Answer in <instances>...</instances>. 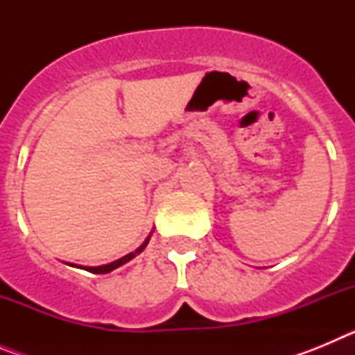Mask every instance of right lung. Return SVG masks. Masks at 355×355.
<instances>
[{"label": "right lung", "mask_w": 355, "mask_h": 355, "mask_svg": "<svg viewBox=\"0 0 355 355\" xmlns=\"http://www.w3.org/2000/svg\"><path fill=\"white\" fill-rule=\"evenodd\" d=\"M149 238H150V236H147V240L144 241V243L139 247V249L135 250V252L126 254L124 258L117 259V261H114V263H108V265H103V266H85V270L92 272V274H108V272L115 270V268H119V266H121V265H124V263H128V261H130V259H133L135 256H137V254L142 252V250L146 249L147 243H149ZM72 266H76V265H72Z\"/></svg>", "instance_id": "obj_1"}]
</instances>
